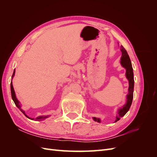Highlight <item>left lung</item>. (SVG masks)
I'll use <instances>...</instances> for the list:
<instances>
[{"instance_id":"8db88e82","label":"left lung","mask_w":157,"mask_h":157,"mask_svg":"<svg viewBox=\"0 0 157 157\" xmlns=\"http://www.w3.org/2000/svg\"><path fill=\"white\" fill-rule=\"evenodd\" d=\"M119 46V45H118ZM120 50L122 52V56L121 58V65L122 67H124L126 69V78L128 80V84H129V86H128V93L126 96V101L124 105L121 107L118 108L117 116H116V120L115 122H117L121 119V118L124 117L126 113L129 111L130 106L132 103L133 96H134V72H133V68L131 63V60L130 59V57L128 56L126 50L124 49V47L122 45L120 46ZM93 120L98 122H101V119L97 117H92Z\"/></svg>"}]
</instances>
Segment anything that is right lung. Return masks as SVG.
<instances>
[{"label": "right lung", "instance_id": "add662e5", "mask_svg": "<svg viewBox=\"0 0 157 157\" xmlns=\"http://www.w3.org/2000/svg\"><path fill=\"white\" fill-rule=\"evenodd\" d=\"M15 73H16V70L14 69L13 75H12V80H11V84H10V88H11V95H12V98L13 101L14 103H15V105H16V107H17L19 109H20V110L23 113V115H24L27 118H29V119H31V120H35V121H44V120L46 119V118L50 117V115H42V116L37 117L36 118H31V117H29V116L26 115V113H25V111L23 110V109H22V108H21V104L20 103V101H19L18 99H17V98H16V93H15V91H14V89H13V87L12 79H13V77H14V75H15Z\"/></svg>", "mask_w": 157, "mask_h": 157}]
</instances>
